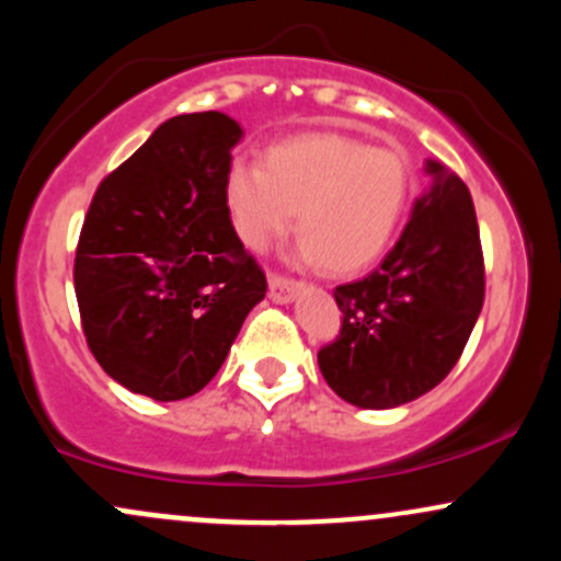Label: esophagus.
Wrapping results in <instances>:
<instances>
[{
	"mask_svg": "<svg viewBox=\"0 0 561 561\" xmlns=\"http://www.w3.org/2000/svg\"><path fill=\"white\" fill-rule=\"evenodd\" d=\"M298 282L290 279V276H282V274H268V293L271 298L279 300V304H290L298 293Z\"/></svg>",
	"mask_w": 561,
	"mask_h": 561,
	"instance_id": "1",
	"label": "esophagus"
}]
</instances>
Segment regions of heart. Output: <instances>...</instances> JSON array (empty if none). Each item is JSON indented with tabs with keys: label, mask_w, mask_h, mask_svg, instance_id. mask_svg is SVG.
<instances>
[{
	"label": "heart",
	"mask_w": 561,
	"mask_h": 561,
	"mask_svg": "<svg viewBox=\"0 0 561 561\" xmlns=\"http://www.w3.org/2000/svg\"><path fill=\"white\" fill-rule=\"evenodd\" d=\"M412 191L408 159L348 133H304L268 146L261 168L233 162L224 181L237 237L261 252L295 229L300 257L330 274L380 261L402 226Z\"/></svg>",
	"instance_id": "b5f03b06"
}]
</instances>
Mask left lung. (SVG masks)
<instances>
[{
    "instance_id": "1",
    "label": "left lung",
    "mask_w": 561,
    "mask_h": 561,
    "mask_svg": "<svg viewBox=\"0 0 561 561\" xmlns=\"http://www.w3.org/2000/svg\"><path fill=\"white\" fill-rule=\"evenodd\" d=\"M434 186L373 274L335 287L341 335L319 348L332 391L365 410L412 402L447 378L484 304V257L466 183L428 162Z\"/></svg>"
}]
</instances>
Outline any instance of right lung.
<instances>
[{
  "label": "right lung",
  "instance_id": "obj_1",
  "mask_svg": "<svg viewBox=\"0 0 561 561\" xmlns=\"http://www.w3.org/2000/svg\"><path fill=\"white\" fill-rule=\"evenodd\" d=\"M239 138L220 111L172 116L103 178L84 215L73 290L88 346L116 383L157 402L205 389L266 298L224 199Z\"/></svg>",
  "mask_w": 561,
  "mask_h": 561
}]
</instances>
